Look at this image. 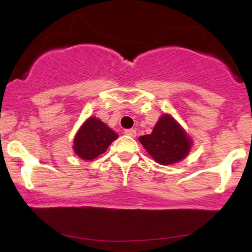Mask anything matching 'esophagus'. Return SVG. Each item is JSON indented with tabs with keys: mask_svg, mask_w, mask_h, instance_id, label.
Masks as SVG:
<instances>
[{
	"mask_svg": "<svg viewBox=\"0 0 252 252\" xmlns=\"http://www.w3.org/2000/svg\"><path fill=\"white\" fill-rule=\"evenodd\" d=\"M124 134L130 136V137H135L136 130L135 129H126V130H124Z\"/></svg>",
	"mask_w": 252,
	"mask_h": 252,
	"instance_id": "obj_1",
	"label": "esophagus"
}]
</instances>
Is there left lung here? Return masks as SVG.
<instances>
[{
	"mask_svg": "<svg viewBox=\"0 0 252 252\" xmlns=\"http://www.w3.org/2000/svg\"><path fill=\"white\" fill-rule=\"evenodd\" d=\"M140 142L158 163L168 166L189 155L193 141L169 114L158 118L152 134L141 136Z\"/></svg>",
	"mask_w": 252,
	"mask_h": 252,
	"instance_id": "left-lung-1",
	"label": "left lung"
}]
</instances>
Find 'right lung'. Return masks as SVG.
Listing matches in <instances>:
<instances>
[{
	"label": "right lung",
	"mask_w": 252,
	"mask_h": 252,
	"mask_svg": "<svg viewBox=\"0 0 252 252\" xmlns=\"http://www.w3.org/2000/svg\"><path fill=\"white\" fill-rule=\"evenodd\" d=\"M118 135L99 118L89 117L82 124L73 140V150L80 158L92 161L106 152Z\"/></svg>",
	"instance_id": "add662e5"
}]
</instances>
